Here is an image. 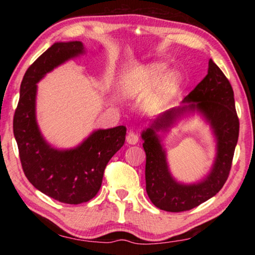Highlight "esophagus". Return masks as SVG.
I'll use <instances>...</instances> for the list:
<instances>
[{"instance_id": "34e87169", "label": "esophagus", "mask_w": 255, "mask_h": 255, "mask_svg": "<svg viewBox=\"0 0 255 255\" xmlns=\"http://www.w3.org/2000/svg\"><path fill=\"white\" fill-rule=\"evenodd\" d=\"M126 140H127V143L128 144H130V145H136L137 143H138V136L136 135L135 132H132V131H130V132H128V135H127V137H126Z\"/></svg>"}]
</instances>
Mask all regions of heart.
Masks as SVG:
<instances>
[{"label":"heart","mask_w":255,"mask_h":255,"mask_svg":"<svg viewBox=\"0 0 255 255\" xmlns=\"http://www.w3.org/2000/svg\"><path fill=\"white\" fill-rule=\"evenodd\" d=\"M166 70V65L162 63H153L148 65H144L138 67L133 72V77L140 82L144 86H153L157 81L161 78L156 85V91L154 94V101L161 102L166 100L167 98L173 96L178 91L179 86L181 85V75L176 72H170L162 78L164 71Z\"/></svg>","instance_id":"b5f03b06"}]
</instances>
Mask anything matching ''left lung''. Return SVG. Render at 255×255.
<instances>
[{
	"instance_id": "1",
	"label": "left lung",
	"mask_w": 255,
	"mask_h": 255,
	"mask_svg": "<svg viewBox=\"0 0 255 255\" xmlns=\"http://www.w3.org/2000/svg\"><path fill=\"white\" fill-rule=\"evenodd\" d=\"M196 112L210 125L216 140V156L210 173L204 179L193 184H182L170 173L165 149L157 132L169 131L181 119ZM239 130L232 85L221 68L209 59L208 73L183 99L182 105L157 116L141 131L146 153V192L154 206L179 213L195 208L214 197L230 174Z\"/></svg>"
}]
</instances>
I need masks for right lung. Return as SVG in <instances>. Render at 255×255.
Segmentation results:
<instances>
[{
	"label": "right lung",
	"instance_id": "1",
	"mask_svg": "<svg viewBox=\"0 0 255 255\" xmlns=\"http://www.w3.org/2000/svg\"><path fill=\"white\" fill-rule=\"evenodd\" d=\"M85 54L81 41L55 42L23 76L13 118V133L21 165L34 188L53 199L79 205L96 197L110 158L123 147L126 127L98 129L68 149L51 146L42 136L36 117L37 83L67 60Z\"/></svg>",
	"mask_w": 255,
	"mask_h": 255
}]
</instances>
